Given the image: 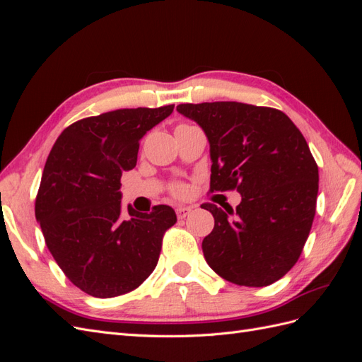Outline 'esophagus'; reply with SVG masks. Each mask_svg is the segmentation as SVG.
<instances>
[{"label":"esophagus","mask_w":362,"mask_h":362,"mask_svg":"<svg viewBox=\"0 0 362 362\" xmlns=\"http://www.w3.org/2000/svg\"><path fill=\"white\" fill-rule=\"evenodd\" d=\"M177 216H178V218L180 221H182V218H185V216H189L190 214V211H192V208L190 206H177Z\"/></svg>","instance_id":"esophagus-1"}]
</instances>
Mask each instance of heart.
<instances>
[{
  "instance_id": "heart-1",
  "label": "heart",
  "mask_w": 362,
  "mask_h": 362,
  "mask_svg": "<svg viewBox=\"0 0 362 362\" xmlns=\"http://www.w3.org/2000/svg\"><path fill=\"white\" fill-rule=\"evenodd\" d=\"M175 190H177L178 193H181V192H184V187H182V185H178V187H177V189H175Z\"/></svg>"
}]
</instances>
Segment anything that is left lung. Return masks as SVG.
I'll return each instance as SVG.
<instances>
[{
    "label": "left lung",
    "mask_w": 362,
    "mask_h": 362,
    "mask_svg": "<svg viewBox=\"0 0 362 362\" xmlns=\"http://www.w3.org/2000/svg\"><path fill=\"white\" fill-rule=\"evenodd\" d=\"M177 110L210 144V190L242 194L235 210L202 205L214 217L202 242L205 261L237 286H270L296 264L313 226L319 168L308 144L276 108L218 101Z\"/></svg>",
    "instance_id": "left-lung-1"
}]
</instances>
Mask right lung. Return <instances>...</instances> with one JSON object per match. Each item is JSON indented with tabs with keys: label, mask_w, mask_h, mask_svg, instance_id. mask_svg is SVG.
Instances as JSON below:
<instances>
[{
	"label": "right lung",
	"mask_w": 362,
	"mask_h": 362,
	"mask_svg": "<svg viewBox=\"0 0 362 362\" xmlns=\"http://www.w3.org/2000/svg\"><path fill=\"white\" fill-rule=\"evenodd\" d=\"M175 105L122 108L78 120L54 144L36 198L47 247L74 286L93 298L133 291L154 272L177 222L169 205L122 210L120 177L136 168L139 141Z\"/></svg>",
	"instance_id": "obj_1"
}]
</instances>
